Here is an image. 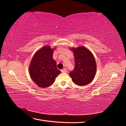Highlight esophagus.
<instances>
[{
  "instance_id": "esophagus-1",
  "label": "esophagus",
  "mask_w": 126,
  "mask_h": 126,
  "mask_svg": "<svg viewBox=\"0 0 126 126\" xmlns=\"http://www.w3.org/2000/svg\"><path fill=\"white\" fill-rule=\"evenodd\" d=\"M61 72H62V73H66L67 72V69L66 68H64V69H62L61 70Z\"/></svg>"
}]
</instances>
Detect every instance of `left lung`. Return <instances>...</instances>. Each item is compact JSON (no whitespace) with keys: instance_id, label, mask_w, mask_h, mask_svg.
Listing matches in <instances>:
<instances>
[{"instance_id":"obj_1","label":"left lung","mask_w":126,"mask_h":126,"mask_svg":"<svg viewBox=\"0 0 126 126\" xmlns=\"http://www.w3.org/2000/svg\"><path fill=\"white\" fill-rule=\"evenodd\" d=\"M71 49L74 53L75 67L69 76L74 83L78 86L88 84L93 80L96 72L94 57L91 51L83 46Z\"/></svg>"}]
</instances>
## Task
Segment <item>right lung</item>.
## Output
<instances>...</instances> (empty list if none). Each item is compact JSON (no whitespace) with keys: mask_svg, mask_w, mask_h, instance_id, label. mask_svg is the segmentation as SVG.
I'll use <instances>...</instances> for the list:
<instances>
[{"mask_svg":"<svg viewBox=\"0 0 126 126\" xmlns=\"http://www.w3.org/2000/svg\"><path fill=\"white\" fill-rule=\"evenodd\" d=\"M53 52L54 50L49 46L44 47L35 53L30 64V76L41 88L51 86L61 73L57 68V63L53 59Z\"/></svg>","mask_w":126,"mask_h":126,"instance_id":"obj_1","label":"right lung"}]
</instances>
